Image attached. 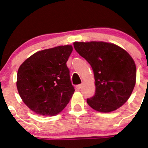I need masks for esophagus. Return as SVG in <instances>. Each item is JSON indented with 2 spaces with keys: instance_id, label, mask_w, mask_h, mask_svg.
I'll list each match as a JSON object with an SVG mask.
<instances>
[{
  "instance_id": "obj_1",
  "label": "esophagus",
  "mask_w": 148,
  "mask_h": 148,
  "mask_svg": "<svg viewBox=\"0 0 148 148\" xmlns=\"http://www.w3.org/2000/svg\"><path fill=\"white\" fill-rule=\"evenodd\" d=\"M75 88H76V89H77V90H80V89H81V88H82V85H81V84L77 85V86H75Z\"/></svg>"
}]
</instances>
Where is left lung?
Returning a JSON list of instances; mask_svg holds the SVG:
<instances>
[{"mask_svg":"<svg viewBox=\"0 0 148 148\" xmlns=\"http://www.w3.org/2000/svg\"><path fill=\"white\" fill-rule=\"evenodd\" d=\"M75 49L92 66L96 92L87 99L100 112H110L128 100L136 82V66L122 48L104 42H75Z\"/></svg>","mask_w":148,"mask_h":148,"instance_id":"1","label":"left lung"}]
</instances>
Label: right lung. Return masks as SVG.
<instances>
[{
  "instance_id": "right-lung-1",
  "label": "right lung",
  "mask_w": 148,
  "mask_h": 148,
  "mask_svg": "<svg viewBox=\"0 0 148 148\" xmlns=\"http://www.w3.org/2000/svg\"><path fill=\"white\" fill-rule=\"evenodd\" d=\"M71 45L38 51L17 72V88L23 102L36 114L54 116L65 108L74 94L66 62Z\"/></svg>"
}]
</instances>
